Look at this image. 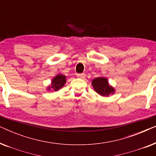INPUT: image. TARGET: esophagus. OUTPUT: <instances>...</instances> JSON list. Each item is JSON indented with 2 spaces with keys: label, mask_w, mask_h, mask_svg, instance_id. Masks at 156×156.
<instances>
[{
  "label": "esophagus",
  "mask_w": 156,
  "mask_h": 156,
  "mask_svg": "<svg viewBox=\"0 0 156 156\" xmlns=\"http://www.w3.org/2000/svg\"><path fill=\"white\" fill-rule=\"evenodd\" d=\"M76 76H77L78 78H80V79H84L85 76H86V74L84 73H82V74H76Z\"/></svg>",
  "instance_id": "34e87169"
}]
</instances>
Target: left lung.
I'll use <instances>...</instances> for the list:
<instances>
[{
  "instance_id": "1",
  "label": "left lung",
  "mask_w": 156,
  "mask_h": 156,
  "mask_svg": "<svg viewBox=\"0 0 156 156\" xmlns=\"http://www.w3.org/2000/svg\"><path fill=\"white\" fill-rule=\"evenodd\" d=\"M91 84L96 92L103 97H108L110 94H113L115 91L114 87L108 84L107 79L103 76L94 79Z\"/></svg>"
}]
</instances>
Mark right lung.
Returning <instances> with one entry per match:
<instances>
[{
	"instance_id": "1",
	"label": "right lung",
	"mask_w": 156,
	"mask_h": 156,
	"mask_svg": "<svg viewBox=\"0 0 156 156\" xmlns=\"http://www.w3.org/2000/svg\"><path fill=\"white\" fill-rule=\"evenodd\" d=\"M66 83V76L63 74H57L52 80V84L48 88V90L52 89L54 91H58Z\"/></svg>"
}]
</instances>
